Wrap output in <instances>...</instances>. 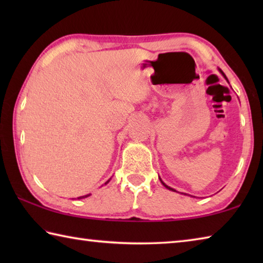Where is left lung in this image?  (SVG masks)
I'll return each instance as SVG.
<instances>
[{"instance_id":"obj_1","label":"left lung","mask_w":263,"mask_h":263,"mask_svg":"<svg viewBox=\"0 0 263 263\" xmlns=\"http://www.w3.org/2000/svg\"><path fill=\"white\" fill-rule=\"evenodd\" d=\"M218 70H219V72H220V74L222 75V77H224L225 78V80H226V81H228L229 82V80H228V78H226V75L224 74V72H222V70L220 69V68H218ZM159 179H160V177H159ZM160 181H161V183L164 185V186H166V188L168 189V190H172V191H176L175 189H173V188H171V186H168L166 183H164V182L161 180V179H160ZM176 193H177V191H176ZM183 195H186V194H183ZM191 197H194V196H191Z\"/></svg>"}]
</instances>
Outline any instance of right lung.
Returning a JSON list of instances; mask_svg holds the SVG:
<instances>
[{"mask_svg": "<svg viewBox=\"0 0 263 263\" xmlns=\"http://www.w3.org/2000/svg\"><path fill=\"white\" fill-rule=\"evenodd\" d=\"M110 180H111V179H109L108 181H106L104 184H108V183H109V182H110ZM88 196H90V194H89V195H84V196H80V197H78V199H82V198H86V197H88Z\"/></svg>", "mask_w": 263, "mask_h": 263, "instance_id": "1", "label": "right lung"}]
</instances>
